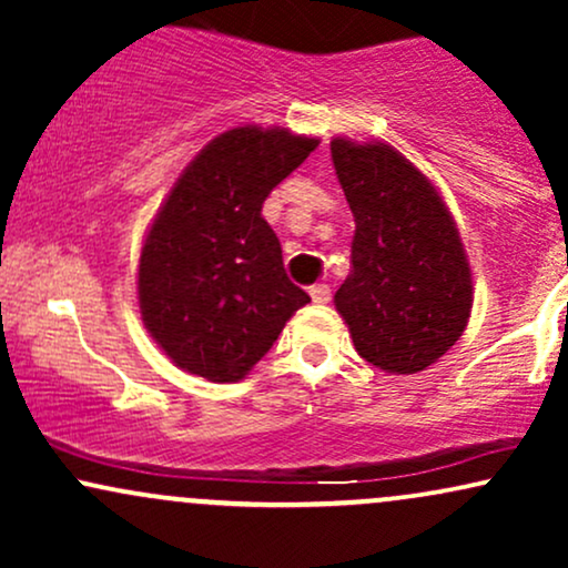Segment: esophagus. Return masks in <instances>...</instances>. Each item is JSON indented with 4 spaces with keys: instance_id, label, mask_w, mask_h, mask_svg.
I'll return each instance as SVG.
<instances>
[{
    "instance_id": "1",
    "label": "esophagus",
    "mask_w": 568,
    "mask_h": 568,
    "mask_svg": "<svg viewBox=\"0 0 568 568\" xmlns=\"http://www.w3.org/2000/svg\"><path fill=\"white\" fill-rule=\"evenodd\" d=\"M310 296L315 304H328L331 302V288L325 283H317L310 288Z\"/></svg>"
}]
</instances>
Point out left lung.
I'll return each instance as SVG.
<instances>
[{"instance_id": "8db88e82", "label": "left lung", "mask_w": 568, "mask_h": 568, "mask_svg": "<svg viewBox=\"0 0 568 568\" xmlns=\"http://www.w3.org/2000/svg\"><path fill=\"white\" fill-rule=\"evenodd\" d=\"M331 160L355 213L352 272L336 291L357 355L387 374H416L459 342L473 280L440 194L387 143L331 141Z\"/></svg>"}]
</instances>
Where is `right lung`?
<instances>
[{
    "mask_svg": "<svg viewBox=\"0 0 568 568\" xmlns=\"http://www.w3.org/2000/svg\"><path fill=\"white\" fill-rule=\"evenodd\" d=\"M285 128H234L189 162L139 264L141 317L179 368L237 382L310 296L291 283L264 200L315 152Z\"/></svg>",
    "mask_w": 568,
    "mask_h": 568,
    "instance_id": "obj_1",
    "label": "right lung"
}]
</instances>
